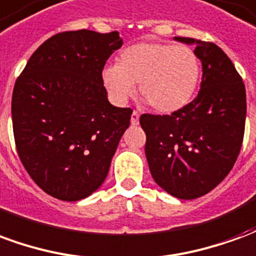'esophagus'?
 I'll list each match as a JSON object with an SVG mask.
<instances>
[{"label":"esophagus","instance_id":"34e87169","mask_svg":"<svg viewBox=\"0 0 256 256\" xmlns=\"http://www.w3.org/2000/svg\"><path fill=\"white\" fill-rule=\"evenodd\" d=\"M130 122H132V124H138L140 122V114L137 111H133V114H132V119H130Z\"/></svg>","mask_w":256,"mask_h":256}]
</instances>
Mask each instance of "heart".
Listing matches in <instances>:
<instances>
[{
  "mask_svg": "<svg viewBox=\"0 0 256 256\" xmlns=\"http://www.w3.org/2000/svg\"><path fill=\"white\" fill-rule=\"evenodd\" d=\"M200 74V60L192 48L145 41L123 49L118 64H106L101 82L116 106H123L140 84V93L156 112L172 114L190 102Z\"/></svg>",
  "mask_w": 256,
  "mask_h": 256,
  "instance_id": "heart-1",
  "label": "heart"
}]
</instances>
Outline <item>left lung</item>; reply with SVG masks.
Masks as SVG:
<instances>
[{
    "mask_svg": "<svg viewBox=\"0 0 256 256\" xmlns=\"http://www.w3.org/2000/svg\"><path fill=\"white\" fill-rule=\"evenodd\" d=\"M194 45L203 76L198 97L172 115L144 114L145 156L155 182L190 200L218 185L234 166L244 137L246 86L232 60L212 42L174 36Z\"/></svg>",
    "mask_w": 256,
    "mask_h": 256,
    "instance_id": "1",
    "label": "left lung"
}]
</instances>
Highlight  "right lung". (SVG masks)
Returning a JSON list of instances; mask_svg holds the SVG:
<instances>
[{"instance_id": "1", "label": "right lung", "mask_w": 256, "mask_h": 256, "mask_svg": "<svg viewBox=\"0 0 256 256\" xmlns=\"http://www.w3.org/2000/svg\"><path fill=\"white\" fill-rule=\"evenodd\" d=\"M123 45L118 31L79 30L50 36L16 80L12 123L16 150L40 188L78 202L100 188L130 126V108L106 98L101 70Z\"/></svg>"}]
</instances>
